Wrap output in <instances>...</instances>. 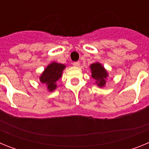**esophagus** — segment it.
Listing matches in <instances>:
<instances>
[{
    "label": "esophagus",
    "instance_id": "1",
    "mask_svg": "<svg viewBox=\"0 0 149 149\" xmlns=\"http://www.w3.org/2000/svg\"><path fill=\"white\" fill-rule=\"evenodd\" d=\"M72 64H73L74 66L78 67L79 65H80V64H81V63H80V62H79V61H77V62H74V63H72Z\"/></svg>",
    "mask_w": 149,
    "mask_h": 149
}]
</instances>
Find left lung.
<instances>
[{"instance_id": "1", "label": "left lung", "mask_w": 149, "mask_h": 149, "mask_svg": "<svg viewBox=\"0 0 149 149\" xmlns=\"http://www.w3.org/2000/svg\"><path fill=\"white\" fill-rule=\"evenodd\" d=\"M92 71V77L96 81L98 86L102 87L105 85L106 81L105 79L107 77V73L104 67L98 63H95L92 64L90 66Z\"/></svg>"}]
</instances>
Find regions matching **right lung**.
Returning a JSON list of instances; mask_svg holds the SVG:
<instances>
[{
	"label": "right lung",
	"instance_id": "1",
	"mask_svg": "<svg viewBox=\"0 0 149 149\" xmlns=\"http://www.w3.org/2000/svg\"><path fill=\"white\" fill-rule=\"evenodd\" d=\"M65 67L63 64L53 63L45 69L40 77V81L47 85L48 90L51 92L56 89V82L61 77L62 72Z\"/></svg>",
	"mask_w": 149,
	"mask_h": 149
}]
</instances>
